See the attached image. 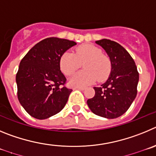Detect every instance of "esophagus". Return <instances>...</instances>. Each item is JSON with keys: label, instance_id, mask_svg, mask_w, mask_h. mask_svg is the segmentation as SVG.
<instances>
[{"label": "esophagus", "instance_id": "34e87169", "mask_svg": "<svg viewBox=\"0 0 156 156\" xmlns=\"http://www.w3.org/2000/svg\"><path fill=\"white\" fill-rule=\"evenodd\" d=\"M74 89H78V90H84V89H85V88H84V87H75Z\"/></svg>", "mask_w": 156, "mask_h": 156}]
</instances>
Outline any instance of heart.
Instances as JSON below:
<instances>
[{
  "label": "heart",
  "mask_w": 156,
  "mask_h": 156,
  "mask_svg": "<svg viewBox=\"0 0 156 156\" xmlns=\"http://www.w3.org/2000/svg\"><path fill=\"white\" fill-rule=\"evenodd\" d=\"M81 64L83 71L75 74L70 79L73 86H85L106 80L111 71V62L102 50L90 44H83L77 47L74 54L65 52L60 58V68L66 75H73Z\"/></svg>",
  "instance_id": "obj_1"
}]
</instances>
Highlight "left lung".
<instances>
[{
    "label": "left lung",
    "mask_w": 156,
    "mask_h": 156,
    "mask_svg": "<svg viewBox=\"0 0 156 156\" xmlns=\"http://www.w3.org/2000/svg\"><path fill=\"white\" fill-rule=\"evenodd\" d=\"M95 43L106 52L112 68L107 81L94 87L95 95L87 103L95 115L114 119L126 113L135 99L139 74L134 61L121 45L106 39Z\"/></svg>",
    "instance_id": "8db88e82"
}]
</instances>
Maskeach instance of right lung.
<instances>
[{"label": "right lung", "instance_id": "right-lung-1", "mask_svg": "<svg viewBox=\"0 0 156 156\" xmlns=\"http://www.w3.org/2000/svg\"><path fill=\"white\" fill-rule=\"evenodd\" d=\"M76 43L47 38L36 43L19 64L16 75L18 99L30 116L44 120L62 110L72 89L65 86L60 58Z\"/></svg>", "mask_w": 156, "mask_h": 156}]
</instances>
